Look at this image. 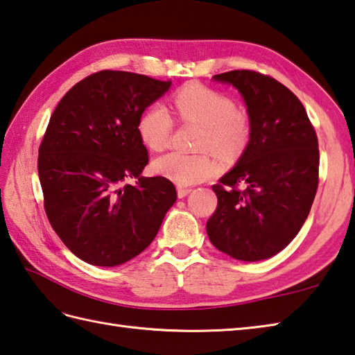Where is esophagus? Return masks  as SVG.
<instances>
[{
    "label": "esophagus",
    "instance_id": "34e87169",
    "mask_svg": "<svg viewBox=\"0 0 355 355\" xmlns=\"http://www.w3.org/2000/svg\"><path fill=\"white\" fill-rule=\"evenodd\" d=\"M191 193V188H187V187H178V198L182 199L185 196H188V194Z\"/></svg>",
    "mask_w": 355,
    "mask_h": 355
}]
</instances>
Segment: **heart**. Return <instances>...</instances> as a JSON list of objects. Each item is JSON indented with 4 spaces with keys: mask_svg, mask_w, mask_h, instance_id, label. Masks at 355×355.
I'll return each instance as SVG.
<instances>
[{
    "mask_svg": "<svg viewBox=\"0 0 355 355\" xmlns=\"http://www.w3.org/2000/svg\"><path fill=\"white\" fill-rule=\"evenodd\" d=\"M179 119L185 124L204 127L199 150L214 151L220 157H233L248 141V119L237 110L233 99L200 84L179 89L173 96ZM137 133L146 147L162 151L168 147L173 133V118L167 107L151 104L137 121ZM153 168L178 185H193L214 176L219 164L209 153L185 155L173 151L156 159Z\"/></svg>",
    "mask_w": 355,
    "mask_h": 355,
    "instance_id": "heart-1",
    "label": "heart"
}]
</instances>
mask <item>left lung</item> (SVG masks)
I'll use <instances>...</instances> for the list:
<instances>
[{
	"label": "left lung",
	"instance_id": "left-lung-1",
	"mask_svg": "<svg viewBox=\"0 0 355 355\" xmlns=\"http://www.w3.org/2000/svg\"><path fill=\"white\" fill-rule=\"evenodd\" d=\"M213 79L242 95L250 141L213 185L218 208L207 233L219 251L256 262L288 247L305 223L319 185V142L299 98L274 78L231 70Z\"/></svg>",
	"mask_w": 355,
	"mask_h": 355
}]
</instances>
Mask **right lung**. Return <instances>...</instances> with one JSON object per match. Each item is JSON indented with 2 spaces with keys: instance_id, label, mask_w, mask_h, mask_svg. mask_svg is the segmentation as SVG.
<instances>
[{
  "instance_id": "add662e5",
  "label": "right lung",
  "mask_w": 355,
  "mask_h": 355,
  "mask_svg": "<svg viewBox=\"0 0 355 355\" xmlns=\"http://www.w3.org/2000/svg\"><path fill=\"white\" fill-rule=\"evenodd\" d=\"M170 85L101 70L71 87L50 116L38 156L44 209L87 263L116 266L141 254L178 199L167 178L141 176L148 151L137 133L142 112ZM133 177L135 186L125 184Z\"/></svg>"
}]
</instances>
